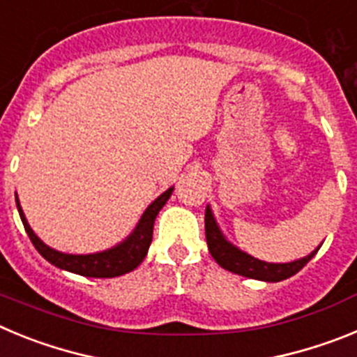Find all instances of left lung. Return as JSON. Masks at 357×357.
I'll return each mask as SVG.
<instances>
[{"mask_svg":"<svg viewBox=\"0 0 357 357\" xmlns=\"http://www.w3.org/2000/svg\"><path fill=\"white\" fill-rule=\"evenodd\" d=\"M206 238L211 255H213L214 261L220 266L232 273H238V275L255 280H264V282H280V280L289 279L296 272H301L302 268L313 259L318 248L321 247L320 245L317 250H313L309 255L291 261V263H266V261H261L254 257V255L243 252L241 248L232 245L225 238V234H223L220 225H218L211 206H207L206 209Z\"/></svg>","mask_w":357,"mask_h":357,"instance_id":"1","label":"left lung"}]
</instances>
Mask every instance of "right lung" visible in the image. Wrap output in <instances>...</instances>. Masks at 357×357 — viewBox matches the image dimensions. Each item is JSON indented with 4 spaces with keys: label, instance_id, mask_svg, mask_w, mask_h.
Here are the masks:
<instances>
[{
    "label": "right lung",
    "instance_id": "obj_1",
    "mask_svg": "<svg viewBox=\"0 0 357 357\" xmlns=\"http://www.w3.org/2000/svg\"><path fill=\"white\" fill-rule=\"evenodd\" d=\"M172 193L173 188L166 189L160 197L151 202L139 222H137V225H135V229L123 241H119L114 247L107 248V250L94 252V254H66V252H59L55 248L48 247L28 225V220L23 213V207L19 204L17 195H15V204H17L19 216H21V222H23L28 238L31 239L33 247L48 263L61 268V270H66V272L77 273V275L112 279V277H119L132 272L143 263L148 254V248H150L157 214L166 206V202L169 200Z\"/></svg>",
    "mask_w": 357,
    "mask_h": 357
}]
</instances>
